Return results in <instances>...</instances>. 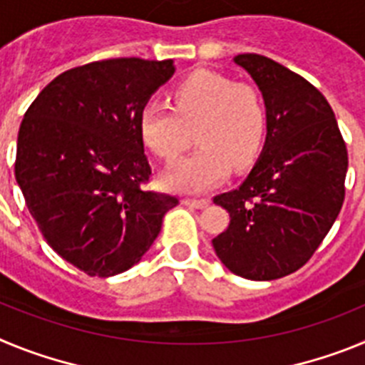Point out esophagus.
<instances>
[{"mask_svg": "<svg viewBox=\"0 0 365 365\" xmlns=\"http://www.w3.org/2000/svg\"><path fill=\"white\" fill-rule=\"evenodd\" d=\"M186 206H192V208H206L210 205V199H195V197H185L182 199Z\"/></svg>", "mask_w": 365, "mask_h": 365, "instance_id": "esophagus-1", "label": "esophagus"}]
</instances>
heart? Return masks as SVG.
Segmentation results:
<instances>
[{"label":"heart","instance_id":"b5f03b06","mask_svg":"<svg viewBox=\"0 0 365 365\" xmlns=\"http://www.w3.org/2000/svg\"><path fill=\"white\" fill-rule=\"evenodd\" d=\"M172 108L148 104L140 113L143 140L159 159L173 163L192 144L199 148L164 175L170 188L202 192L227 177L230 166L247 170L267 133V109L250 83L232 82L212 71L188 74L173 87Z\"/></svg>","mask_w":365,"mask_h":365}]
</instances>
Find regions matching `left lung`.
Segmentation results:
<instances>
[{"mask_svg":"<svg viewBox=\"0 0 365 365\" xmlns=\"http://www.w3.org/2000/svg\"><path fill=\"white\" fill-rule=\"evenodd\" d=\"M234 62L263 93L267 140L247 179L214 197L230 222L212 245L230 272L270 282L302 269L336 221L347 148L333 109L311 82L261 54H237Z\"/></svg>","mask_w":365,"mask_h":365,"instance_id":"8db88e82","label":"left lung"}]
</instances>
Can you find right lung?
<instances>
[{
    "label": "right lung",
    "mask_w": 365,
    "mask_h": 365,
    "mask_svg": "<svg viewBox=\"0 0 365 365\" xmlns=\"http://www.w3.org/2000/svg\"><path fill=\"white\" fill-rule=\"evenodd\" d=\"M175 73L173 60L109 58L41 89L18 133L14 173L58 256L87 276L131 269L153 245L170 193L151 192L140 113Z\"/></svg>",
    "instance_id": "obj_1"
}]
</instances>
